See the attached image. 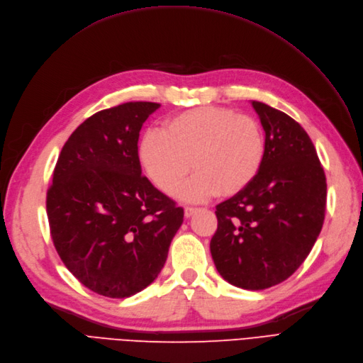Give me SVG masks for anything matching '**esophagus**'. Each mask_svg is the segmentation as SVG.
Segmentation results:
<instances>
[{
	"label": "esophagus",
	"instance_id": "1",
	"mask_svg": "<svg viewBox=\"0 0 363 363\" xmlns=\"http://www.w3.org/2000/svg\"><path fill=\"white\" fill-rule=\"evenodd\" d=\"M196 210L198 208H195V207H184V217L194 216V213H196Z\"/></svg>",
	"mask_w": 363,
	"mask_h": 363
}]
</instances>
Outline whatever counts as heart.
<instances>
[{"label": "heart", "instance_id": "heart-1", "mask_svg": "<svg viewBox=\"0 0 363 363\" xmlns=\"http://www.w3.org/2000/svg\"><path fill=\"white\" fill-rule=\"evenodd\" d=\"M264 157L265 134L259 122L216 106L171 116L162 133H144L138 144L144 174L165 195L179 189L191 164L195 174L179 192L189 202L242 192L256 179Z\"/></svg>", "mask_w": 363, "mask_h": 363}]
</instances>
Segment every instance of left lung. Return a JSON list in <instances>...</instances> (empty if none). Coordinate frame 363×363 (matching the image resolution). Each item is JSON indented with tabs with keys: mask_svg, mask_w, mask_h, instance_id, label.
Masks as SVG:
<instances>
[{
	"mask_svg": "<svg viewBox=\"0 0 363 363\" xmlns=\"http://www.w3.org/2000/svg\"><path fill=\"white\" fill-rule=\"evenodd\" d=\"M265 157L245 189L216 207L210 241L222 277L247 291L279 284L301 267L320 234L326 177L308 134L291 116L252 101Z\"/></svg>",
	"mask_w": 363,
	"mask_h": 363,
	"instance_id": "8db88e82",
	"label": "left lung"
}]
</instances>
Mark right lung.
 Segmentation results:
<instances>
[{
    "instance_id": "add662e5",
    "label": "right lung",
    "mask_w": 363,
    "mask_h": 363,
    "mask_svg": "<svg viewBox=\"0 0 363 363\" xmlns=\"http://www.w3.org/2000/svg\"><path fill=\"white\" fill-rule=\"evenodd\" d=\"M161 104L98 111L69 135L53 171L46 208L55 249L91 291L129 298L157 277L183 208L141 176L138 137Z\"/></svg>"
}]
</instances>
